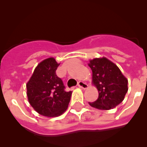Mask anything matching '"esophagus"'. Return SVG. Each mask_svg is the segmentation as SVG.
<instances>
[{
	"label": "esophagus",
	"mask_w": 147,
	"mask_h": 147,
	"mask_svg": "<svg viewBox=\"0 0 147 147\" xmlns=\"http://www.w3.org/2000/svg\"><path fill=\"white\" fill-rule=\"evenodd\" d=\"M78 86L80 87V88H82V89H87L88 85L86 82H85L80 81L79 82H78Z\"/></svg>",
	"instance_id": "1"
}]
</instances>
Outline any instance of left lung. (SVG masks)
<instances>
[{
	"instance_id": "1",
	"label": "left lung",
	"mask_w": 147,
	"mask_h": 147,
	"mask_svg": "<svg viewBox=\"0 0 147 147\" xmlns=\"http://www.w3.org/2000/svg\"><path fill=\"white\" fill-rule=\"evenodd\" d=\"M92 70V83L98 91V98L88 102L92 107L108 110L121 103L128 90V80L115 63L106 57L89 60Z\"/></svg>"
}]
</instances>
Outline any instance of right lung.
I'll return each instance as SVG.
<instances>
[{"label": "right lung", "mask_w": 147, "mask_h": 147, "mask_svg": "<svg viewBox=\"0 0 147 147\" xmlns=\"http://www.w3.org/2000/svg\"><path fill=\"white\" fill-rule=\"evenodd\" d=\"M59 65L54 57L40 62L26 84L27 97L34 110L46 117H57L65 112L72 91H65L56 74Z\"/></svg>", "instance_id": "1"}]
</instances>
